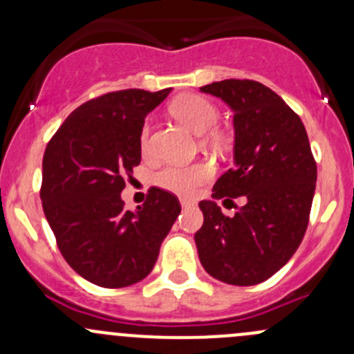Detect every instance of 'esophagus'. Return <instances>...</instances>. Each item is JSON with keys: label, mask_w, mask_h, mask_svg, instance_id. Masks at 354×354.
<instances>
[{"label": "esophagus", "mask_w": 354, "mask_h": 354, "mask_svg": "<svg viewBox=\"0 0 354 354\" xmlns=\"http://www.w3.org/2000/svg\"><path fill=\"white\" fill-rule=\"evenodd\" d=\"M180 202H181V207H192L195 203L194 200H188V198H181Z\"/></svg>", "instance_id": "1"}]
</instances>
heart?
Here are the masks:
<instances>
[{"instance_id":"b5f03b06","label":"heart","mask_w":354,"mask_h":354,"mask_svg":"<svg viewBox=\"0 0 354 354\" xmlns=\"http://www.w3.org/2000/svg\"><path fill=\"white\" fill-rule=\"evenodd\" d=\"M171 113L178 121H181L185 127L190 128L197 135H203L209 131L205 138L214 147L223 149L227 145V135L221 130H212L219 120V109L203 95H180L171 104ZM140 149L142 152L149 151V124H144L140 131ZM212 176L214 167L207 160H198L194 164H167L156 174V183L157 187L171 192V194L192 197Z\"/></svg>"}]
</instances>
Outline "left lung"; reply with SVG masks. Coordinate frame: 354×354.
<instances>
[{
  "mask_svg": "<svg viewBox=\"0 0 354 354\" xmlns=\"http://www.w3.org/2000/svg\"><path fill=\"white\" fill-rule=\"evenodd\" d=\"M200 92L233 109L234 167L198 203L202 227L195 233L198 259L216 279L253 286L277 272L295 255L308 226L317 164L298 114L255 80L214 82ZM245 196L237 214L224 216L215 203Z\"/></svg>",
  "mask_w": 354,
  "mask_h": 354,
  "instance_id": "1",
  "label": "left lung"
}]
</instances>
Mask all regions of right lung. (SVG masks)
Here are the masks:
<instances>
[{"mask_svg": "<svg viewBox=\"0 0 354 354\" xmlns=\"http://www.w3.org/2000/svg\"><path fill=\"white\" fill-rule=\"evenodd\" d=\"M169 92L127 88L87 101L46 147L42 209L68 266L88 283L124 288L149 276L180 216L178 198L156 187L135 212L121 200L140 164L145 116Z\"/></svg>", "mask_w": 354, "mask_h": 354, "instance_id": "right-lung-1", "label": "right lung"}]
</instances>
